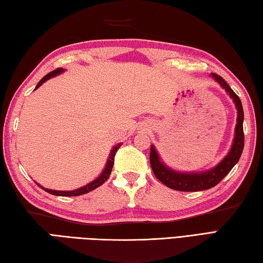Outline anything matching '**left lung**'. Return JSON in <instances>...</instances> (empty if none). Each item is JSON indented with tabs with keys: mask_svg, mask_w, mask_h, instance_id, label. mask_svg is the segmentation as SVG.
Instances as JSON below:
<instances>
[{
	"mask_svg": "<svg viewBox=\"0 0 263 263\" xmlns=\"http://www.w3.org/2000/svg\"><path fill=\"white\" fill-rule=\"evenodd\" d=\"M210 77L216 82L220 85L222 89L230 95L233 99L234 104L237 110V120L235 132H234V139L230 152L222 158L215 167L202 172H178L167 166L163 159L160 158L157 150L154 144L150 147V165L155 176L158 180L176 191H185V192H195L203 191L217 185L228 173L231 172L234 166L241 157L243 148H244V132H243V121H244V111L241 99L232 90L228 83L222 79L220 76L216 73H211Z\"/></svg>",
	"mask_w": 263,
	"mask_h": 263,
	"instance_id": "left-lung-1",
	"label": "left lung"
}]
</instances>
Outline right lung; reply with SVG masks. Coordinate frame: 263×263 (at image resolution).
Returning a JSON list of instances; mask_svg holds the SVG:
<instances>
[{
    "mask_svg": "<svg viewBox=\"0 0 263 263\" xmlns=\"http://www.w3.org/2000/svg\"><path fill=\"white\" fill-rule=\"evenodd\" d=\"M64 71H65V70H64L63 68H60V69H57V70H54V71H52V72H49L48 74H46L45 77L43 78V79H42L41 81H39V82L37 83L35 90H36V89H38L39 87H41L44 82H46L48 79H51V78H54V77H57V76L62 74ZM122 143H123V142L117 143V144H115V146H114L113 148H111L110 153H109V156H108V158H107V161H106L105 168L103 170V172L100 173V175H99L97 178H95L93 181H91L90 183L86 184V185H83V186H81V187H79V189L72 190V191H58V190L45 189V187H43V186L41 185V184H38V183L36 182L37 185L41 186L43 190H45V191L48 192L49 194L59 195V197H77V195H82V194H86V193H88V192H90V191H92V190L97 189V187H99L100 185H102V184H104L105 181H107V178L109 177L111 168H113V165H114L115 154H116L117 150L120 149V147L122 146Z\"/></svg>",
    "mask_w": 263,
    "mask_h": 263,
    "instance_id": "obj_1",
    "label": "right lung"
}]
</instances>
